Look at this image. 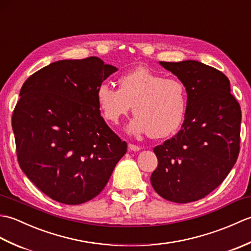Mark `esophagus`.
Returning a JSON list of instances; mask_svg holds the SVG:
<instances>
[{"instance_id": "esophagus-1", "label": "esophagus", "mask_w": 251, "mask_h": 251, "mask_svg": "<svg viewBox=\"0 0 251 251\" xmlns=\"http://www.w3.org/2000/svg\"><path fill=\"white\" fill-rule=\"evenodd\" d=\"M128 149H129L130 151L137 152V151L140 150V147H138V146H136V145H132V143H129V145H128Z\"/></svg>"}]
</instances>
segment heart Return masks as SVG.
Segmentation results:
<instances>
[{"label":"heart","mask_w":251,"mask_h":251,"mask_svg":"<svg viewBox=\"0 0 251 251\" xmlns=\"http://www.w3.org/2000/svg\"><path fill=\"white\" fill-rule=\"evenodd\" d=\"M119 83L116 88L103 82L96 92L101 114L110 124H117L134 105L136 117L128 127L131 134L159 139L175 134L182 125L189 102L182 79L139 67L121 75Z\"/></svg>","instance_id":"heart-1"}]
</instances>
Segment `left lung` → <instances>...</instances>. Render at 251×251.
<instances>
[{"label": "left lung", "mask_w": 251, "mask_h": 251, "mask_svg": "<svg viewBox=\"0 0 251 251\" xmlns=\"http://www.w3.org/2000/svg\"><path fill=\"white\" fill-rule=\"evenodd\" d=\"M161 65L182 79L189 102L181 129L153 149L151 184L163 199L184 204L214 191L239 154L242 111L221 71L195 60Z\"/></svg>", "instance_id": "1"}]
</instances>
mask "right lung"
Returning <instances> with one entry per match:
<instances>
[{
    "instance_id": "add662e5",
    "label": "right lung",
    "mask_w": 251,
    "mask_h": 251,
    "mask_svg": "<svg viewBox=\"0 0 251 251\" xmlns=\"http://www.w3.org/2000/svg\"><path fill=\"white\" fill-rule=\"evenodd\" d=\"M115 71L98 57L60 60L32 74L20 89L12 117L19 166L54 201L79 205L93 200L127 151L96 98Z\"/></svg>"
}]
</instances>
